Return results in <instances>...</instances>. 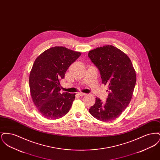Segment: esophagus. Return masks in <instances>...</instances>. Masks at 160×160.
<instances>
[{
    "label": "esophagus",
    "instance_id": "obj_1",
    "mask_svg": "<svg viewBox=\"0 0 160 160\" xmlns=\"http://www.w3.org/2000/svg\"><path fill=\"white\" fill-rule=\"evenodd\" d=\"M78 95H80V96H84V95H86V94L84 93H83V92H78Z\"/></svg>",
    "mask_w": 160,
    "mask_h": 160
}]
</instances>
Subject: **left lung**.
I'll return each mask as SVG.
<instances>
[{
  "instance_id": "1",
  "label": "left lung",
  "mask_w": 160,
  "mask_h": 160,
  "mask_svg": "<svg viewBox=\"0 0 160 160\" xmlns=\"http://www.w3.org/2000/svg\"><path fill=\"white\" fill-rule=\"evenodd\" d=\"M88 56L100 71L102 83L108 86L106 101L96 98L89 110L92 116L103 122L118 118L131 100L136 83V73L129 57L113 46L97 47Z\"/></svg>"
}]
</instances>
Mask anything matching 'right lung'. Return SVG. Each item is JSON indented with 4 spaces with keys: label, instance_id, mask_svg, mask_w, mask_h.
I'll return each instance as SVG.
<instances>
[{
    "label": "right lung",
    "instance_id": "add662e5",
    "mask_svg": "<svg viewBox=\"0 0 160 160\" xmlns=\"http://www.w3.org/2000/svg\"><path fill=\"white\" fill-rule=\"evenodd\" d=\"M82 53L64 47L47 49L35 59L29 75L31 97L44 118L56 119L67 114L76 93H61L60 81Z\"/></svg>",
    "mask_w": 160,
    "mask_h": 160
}]
</instances>
